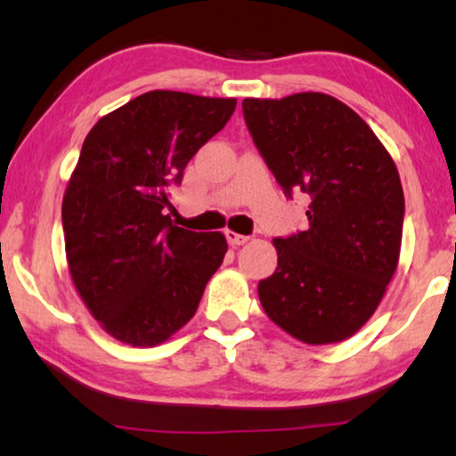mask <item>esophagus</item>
Instances as JSON below:
<instances>
[{
  "instance_id": "34e87169",
  "label": "esophagus",
  "mask_w": 456,
  "mask_h": 456,
  "mask_svg": "<svg viewBox=\"0 0 456 456\" xmlns=\"http://www.w3.org/2000/svg\"><path fill=\"white\" fill-rule=\"evenodd\" d=\"M225 237H227L229 245H233V248H237V245H243V243L249 241L248 235H240V233H235V231H225Z\"/></svg>"
}]
</instances>
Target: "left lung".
Returning a JSON list of instances; mask_svg holds the SVG:
<instances>
[{
    "mask_svg": "<svg viewBox=\"0 0 456 456\" xmlns=\"http://www.w3.org/2000/svg\"><path fill=\"white\" fill-rule=\"evenodd\" d=\"M259 154L288 199L308 194V227L276 237L278 267L259 281L265 314L298 341H345L370 321L402 245L403 191L378 135L324 93L243 99Z\"/></svg>",
    "mask_w": 456,
    "mask_h": 456,
    "instance_id": "1",
    "label": "left lung"
}]
</instances>
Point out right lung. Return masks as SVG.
I'll return each instance as SVG.
<instances>
[{"mask_svg":"<svg viewBox=\"0 0 456 456\" xmlns=\"http://www.w3.org/2000/svg\"><path fill=\"white\" fill-rule=\"evenodd\" d=\"M235 99L150 91L85 137L62 199L72 281L111 337L154 346L197 313L227 251L223 233L172 225L166 208L191 158L225 127Z\"/></svg>","mask_w":456,"mask_h":456,"instance_id":"right-lung-1","label":"right lung"}]
</instances>
